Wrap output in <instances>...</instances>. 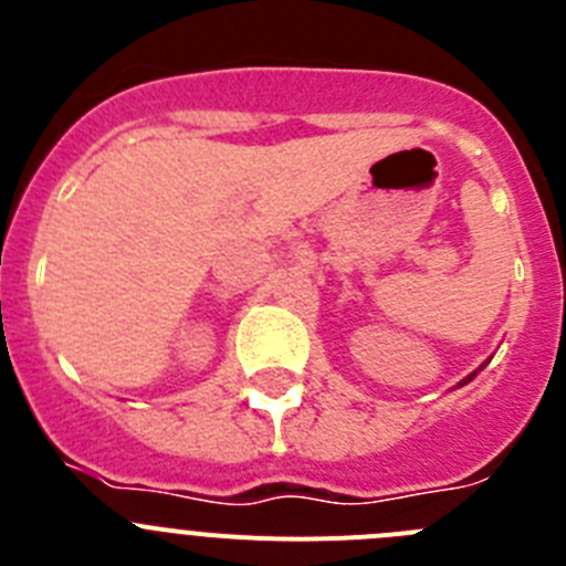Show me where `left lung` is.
I'll list each match as a JSON object with an SVG mask.
<instances>
[{"label":"left lung","mask_w":566,"mask_h":566,"mask_svg":"<svg viewBox=\"0 0 566 566\" xmlns=\"http://www.w3.org/2000/svg\"><path fill=\"white\" fill-rule=\"evenodd\" d=\"M482 368H484V365H482ZM482 368H479V371H482ZM479 371H473V374H470V377H464V379H462V382H459V388H462V385H464V382H470V379L476 377V374H479Z\"/></svg>","instance_id":"1"}]
</instances>
